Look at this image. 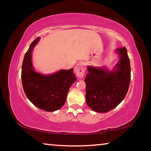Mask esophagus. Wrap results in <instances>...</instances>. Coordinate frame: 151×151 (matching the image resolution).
<instances>
[{"mask_svg":"<svg viewBox=\"0 0 151 151\" xmlns=\"http://www.w3.org/2000/svg\"><path fill=\"white\" fill-rule=\"evenodd\" d=\"M75 72L79 78L83 77L84 75H85V68H84L83 64H76L75 67Z\"/></svg>","mask_w":151,"mask_h":151,"instance_id":"1","label":"esophagus"}]
</instances>
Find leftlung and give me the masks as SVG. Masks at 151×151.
<instances>
[{
	"label": "left lung",
	"mask_w": 151,
	"mask_h": 151,
	"mask_svg": "<svg viewBox=\"0 0 151 151\" xmlns=\"http://www.w3.org/2000/svg\"><path fill=\"white\" fill-rule=\"evenodd\" d=\"M119 63L112 70L87 66L85 78L86 102L94 111L106 112L115 108L124 99L131 81L130 60L125 47L117 48Z\"/></svg>",
	"instance_id": "1"
}]
</instances>
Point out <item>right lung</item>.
<instances>
[{
    "instance_id": "obj_1",
    "label": "right lung",
    "mask_w": 151,
    "mask_h": 151,
    "mask_svg": "<svg viewBox=\"0 0 151 151\" xmlns=\"http://www.w3.org/2000/svg\"><path fill=\"white\" fill-rule=\"evenodd\" d=\"M39 40L40 37L37 38L25 53L21 72L22 86L28 99L34 105L53 112L64 105L68 90L76 78L73 68L60 70L48 75L35 72L32 63V51Z\"/></svg>"
}]
</instances>
